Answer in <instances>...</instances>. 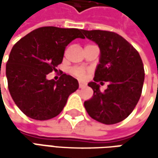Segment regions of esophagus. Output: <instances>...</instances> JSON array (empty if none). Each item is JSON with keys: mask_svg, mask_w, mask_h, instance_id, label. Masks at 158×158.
Returning a JSON list of instances; mask_svg holds the SVG:
<instances>
[{"mask_svg": "<svg viewBox=\"0 0 158 158\" xmlns=\"http://www.w3.org/2000/svg\"><path fill=\"white\" fill-rule=\"evenodd\" d=\"M86 83L85 82H79V87L80 88H84V87H86Z\"/></svg>", "mask_w": 158, "mask_h": 158, "instance_id": "obj_1", "label": "esophagus"}]
</instances>
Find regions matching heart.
<instances>
[{
    "instance_id": "heart-1",
    "label": "heart",
    "mask_w": 158,
    "mask_h": 158,
    "mask_svg": "<svg viewBox=\"0 0 158 158\" xmlns=\"http://www.w3.org/2000/svg\"><path fill=\"white\" fill-rule=\"evenodd\" d=\"M73 73H74L75 76H76L77 77H80V78H82V77L85 76V70L82 68H76V69H74Z\"/></svg>"
}]
</instances>
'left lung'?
Here are the masks:
<instances>
[{"label":"left lung","mask_w":158,"mask_h":158,"mask_svg":"<svg viewBox=\"0 0 158 158\" xmlns=\"http://www.w3.org/2000/svg\"><path fill=\"white\" fill-rule=\"evenodd\" d=\"M85 37L100 49L99 63L95 71L92 98L84 102L89 115L103 124L112 125L124 120L137 105L144 82L143 63L139 52L124 38L106 31H85ZM109 84L101 93L97 83Z\"/></svg>","instance_id":"8db88e82"}]
</instances>
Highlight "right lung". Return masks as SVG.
<instances>
[{
  "label": "right lung",
  "instance_id": "obj_1",
  "mask_svg": "<svg viewBox=\"0 0 158 158\" xmlns=\"http://www.w3.org/2000/svg\"><path fill=\"white\" fill-rule=\"evenodd\" d=\"M82 30L46 26L32 31L13 46L6 65L9 93L26 116L37 120L54 118L63 110L70 94L79 87L66 74L57 82L46 76L62 62L66 46Z\"/></svg>",
  "mask_w": 158,
  "mask_h": 158
}]
</instances>
